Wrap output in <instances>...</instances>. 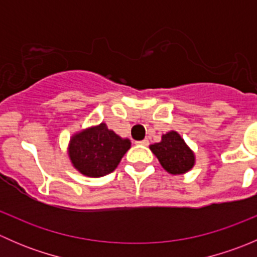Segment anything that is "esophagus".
<instances>
[{
  "label": "esophagus",
  "mask_w": 257,
  "mask_h": 257,
  "mask_svg": "<svg viewBox=\"0 0 257 257\" xmlns=\"http://www.w3.org/2000/svg\"><path fill=\"white\" fill-rule=\"evenodd\" d=\"M137 143L141 144V145H144V147H148V145H149V141H148V139H144V141L137 142Z\"/></svg>",
  "instance_id": "34e87169"
}]
</instances>
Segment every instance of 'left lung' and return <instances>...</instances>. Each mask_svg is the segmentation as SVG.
<instances>
[{
    "label": "left lung",
    "instance_id": "1",
    "mask_svg": "<svg viewBox=\"0 0 257 257\" xmlns=\"http://www.w3.org/2000/svg\"><path fill=\"white\" fill-rule=\"evenodd\" d=\"M150 149L162 167L170 174H183L193 168L194 154L177 132L164 134L160 143L150 145Z\"/></svg>",
    "mask_w": 257,
    "mask_h": 257
}]
</instances>
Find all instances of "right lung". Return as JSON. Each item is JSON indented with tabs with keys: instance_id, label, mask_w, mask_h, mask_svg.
<instances>
[{
	"instance_id": "1",
	"label": "right lung",
	"mask_w": 257,
	"mask_h": 257,
	"mask_svg": "<svg viewBox=\"0 0 257 257\" xmlns=\"http://www.w3.org/2000/svg\"><path fill=\"white\" fill-rule=\"evenodd\" d=\"M129 148L128 139H121L102 123L72 138L69 157L82 174L97 178L112 173Z\"/></svg>"
}]
</instances>
